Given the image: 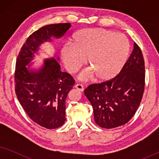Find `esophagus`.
<instances>
[{
	"label": "esophagus",
	"instance_id": "1",
	"mask_svg": "<svg viewBox=\"0 0 159 159\" xmlns=\"http://www.w3.org/2000/svg\"><path fill=\"white\" fill-rule=\"evenodd\" d=\"M75 88L76 89H77L78 90L81 91V92H83V91H84V87H83V85H82V84H75Z\"/></svg>",
	"mask_w": 159,
	"mask_h": 159
}]
</instances>
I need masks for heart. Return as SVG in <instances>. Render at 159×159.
Wrapping results in <instances>:
<instances>
[{
    "mask_svg": "<svg viewBox=\"0 0 159 159\" xmlns=\"http://www.w3.org/2000/svg\"><path fill=\"white\" fill-rule=\"evenodd\" d=\"M130 43L125 34L102 28L84 29L74 34L71 44L64 45L61 56L65 68L75 72L85 62L90 69L80 75L82 80L95 76L100 82H107L119 75L127 61Z\"/></svg>",
    "mask_w": 159,
    "mask_h": 159,
    "instance_id": "obj_1",
    "label": "heart"
}]
</instances>
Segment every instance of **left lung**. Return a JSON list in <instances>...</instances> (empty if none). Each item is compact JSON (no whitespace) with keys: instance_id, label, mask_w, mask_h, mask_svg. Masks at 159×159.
Here are the masks:
<instances>
[{"instance_id":"left-lung-1","label":"left lung","mask_w":159,"mask_h":159,"mask_svg":"<svg viewBox=\"0 0 159 159\" xmlns=\"http://www.w3.org/2000/svg\"><path fill=\"white\" fill-rule=\"evenodd\" d=\"M145 75L142 51L134 43L132 53L116 77L90 84L84 90L99 127L112 129L125 125L132 119L144 93Z\"/></svg>"}]
</instances>
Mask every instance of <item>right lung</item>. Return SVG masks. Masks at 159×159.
I'll list each match as a JSON object with an SVG mask.
<instances>
[{
  "mask_svg": "<svg viewBox=\"0 0 159 159\" xmlns=\"http://www.w3.org/2000/svg\"><path fill=\"white\" fill-rule=\"evenodd\" d=\"M71 27L70 23L45 25L33 32L21 47L16 63L15 92L23 109L32 121L47 129H56L66 121V99L75 80L61 71L59 58L45 59L37 70L29 65L38 54L40 45L60 38Z\"/></svg>",
  "mask_w": 159,
  "mask_h": 159,
  "instance_id": "obj_1",
  "label": "right lung"
}]
</instances>
